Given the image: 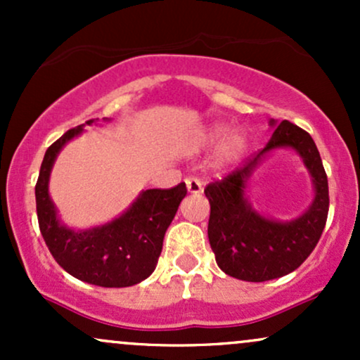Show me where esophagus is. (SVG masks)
<instances>
[{"mask_svg": "<svg viewBox=\"0 0 360 360\" xmlns=\"http://www.w3.org/2000/svg\"><path fill=\"white\" fill-rule=\"evenodd\" d=\"M186 188H188V191L191 194H200L203 191V183L198 177H188L186 179Z\"/></svg>", "mask_w": 360, "mask_h": 360, "instance_id": "1", "label": "esophagus"}]
</instances>
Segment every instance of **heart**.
Returning <instances> with one entry per match:
<instances>
[{"label": "heart", "mask_w": 360, "mask_h": 360, "mask_svg": "<svg viewBox=\"0 0 360 360\" xmlns=\"http://www.w3.org/2000/svg\"><path fill=\"white\" fill-rule=\"evenodd\" d=\"M232 127L226 122H214L212 125H208L203 131L200 134V146L210 147L214 146V143L221 142L217 148V154H214V162L217 166L225 167L230 166V164L237 162L240 157L245 154L247 150V137L242 134V131H233L230 133Z\"/></svg>", "instance_id": "obj_1"}]
</instances>
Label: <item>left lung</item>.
I'll list each match as a JSON object with an SVG mask.
<instances>
[{
    "mask_svg": "<svg viewBox=\"0 0 360 360\" xmlns=\"http://www.w3.org/2000/svg\"><path fill=\"white\" fill-rule=\"evenodd\" d=\"M269 125L274 134L262 150L205 189L212 208L208 238L218 267L249 283L278 279L298 269L320 240L328 214V181L313 139L288 120H271ZM278 148H291L302 157L316 191L307 212L286 222L259 214L246 198L253 171Z\"/></svg>",
    "mask_w": 360,
    "mask_h": 360,
    "instance_id": "left-lung-1",
    "label": "left lung"
}]
</instances>
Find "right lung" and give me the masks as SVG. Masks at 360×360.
I'll return each instance as SVG.
<instances>
[{
	"mask_svg": "<svg viewBox=\"0 0 360 360\" xmlns=\"http://www.w3.org/2000/svg\"><path fill=\"white\" fill-rule=\"evenodd\" d=\"M96 120H88L84 125H93ZM84 125L65 131L45 152L35 186L40 232L57 264L76 279L101 288L134 286L154 272L167 226L188 193L186 184L146 189L111 221L86 230L71 229L60 221L49 194V181L62 147L82 134Z\"/></svg>",
	"mask_w": 360,
	"mask_h": 360,
	"instance_id": "right-lung-1",
	"label": "right lung"
}]
</instances>
